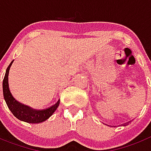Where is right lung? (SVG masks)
I'll return each mask as SVG.
<instances>
[{
  "mask_svg": "<svg viewBox=\"0 0 151 151\" xmlns=\"http://www.w3.org/2000/svg\"><path fill=\"white\" fill-rule=\"evenodd\" d=\"M12 62L13 61L10 62L9 66L6 68V73H5L3 80L4 98L5 102H6L9 109L16 118H17L21 121L28 123H39L45 121L54 113L58 106H59L60 100L58 101L55 104H54L52 106L42 110L32 109L30 107L21 104L19 102H17L13 97L10 90H9L8 72Z\"/></svg>",
  "mask_w": 151,
  "mask_h": 151,
  "instance_id": "add662e5",
  "label": "right lung"
}]
</instances>
